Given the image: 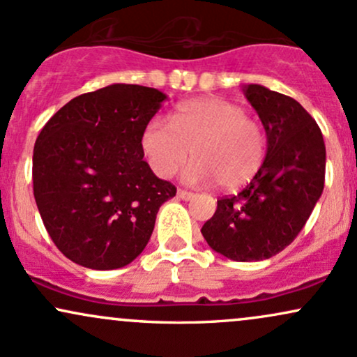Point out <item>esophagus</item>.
I'll list each match as a JSON object with an SVG mask.
<instances>
[{"instance_id": "esophagus-1", "label": "esophagus", "mask_w": 357, "mask_h": 357, "mask_svg": "<svg viewBox=\"0 0 357 357\" xmlns=\"http://www.w3.org/2000/svg\"><path fill=\"white\" fill-rule=\"evenodd\" d=\"M192 192H190V191H184V190H178V198H181V199H184V202H190V199L192 198Z\"/></svg>"}]
</instances>
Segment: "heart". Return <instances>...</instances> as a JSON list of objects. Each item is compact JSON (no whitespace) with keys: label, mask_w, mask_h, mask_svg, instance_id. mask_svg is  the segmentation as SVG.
Instances as JSON below:
<instances>
[{"label":"heart","mask_w":357,"mask_h":357,"mask_svg":"<svg viewBox=\"0 0 357 357\" xmlns=\"http://www.w3.org/2000/svg\"><path fill=\"white\" fill-rule=\"evenodd\" d=\"M141 149L159 178H171L192 154L184 171L190 183L236 190L252 181L267 158V134L245 109L230 100L183 102L171 114V126L154 117L141 132Z\"/></svg>","instance_id":"1"}]
</instances>
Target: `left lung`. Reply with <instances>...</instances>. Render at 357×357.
<instances>
[{
  "instance_id": "8db88e82",
  "label": "left lung",
  "mask_w": 357,
  "mask_h": 357,
  "mask_svg": "<svg viewBox=\"0 0 357 357\" xmlns=\"http://www.w3.org/2000/svg\"><path fill=\"white\" fill-rule=\"evenodd\" d=\"M243 93L264 124L267 158L243 191L218 199L202 233L220 255L258 261L289 247L304 228L324 190L326 146L292 97L258 84L243 85Z\"/></svg>"
}]
</instances>
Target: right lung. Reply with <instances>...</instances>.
Listing matches in <instances>:
<instances>
[{
    "label": "right lung",
    "mask_w": 357,
    "mask_h": 357,
    "mask_svg": "<svg viewBox=\"0 0 357 357\" xmlns=\"http://www.w3.org/2000/svg\"><path fill=\"white\" fill-rule=\"evenodd\" d=\"M166 99L158 89L107 85L65 104L36 139V206L56 248L82 267L129 265L176 196L141 149L142 129Z\"/></svg>",
    "instance_id": "obj_1"
}]
</instances>
